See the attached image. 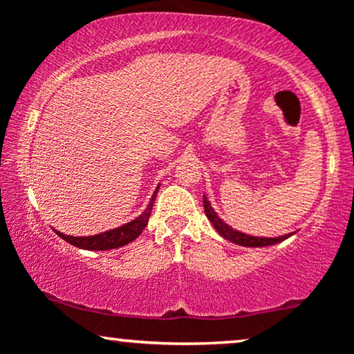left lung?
Here are the masks:
<instances>
[{"label": "left lung", "instance_id": "obj_1", "mask_svg": "<svg viewBox=\"0 0 354 354\" xmlns=\"http://www.w3.org/2000/svg\"><path fill=\"white\" fill-rule=\"evenodd\" d=\"M203 206H205L206 216H208L211 225L214 226V230H216L225 239L234 243V245L246 246V248H263V246L276 245V243H281L284 239L293 236V233H288V234H283V236H274V238H263V236H253V234H246L243 233V231L233 230L228 223L223 221V219L218 216L216 211L213 209V206H211V203L206 194H203Z\"/></svg>", "mask_w": 354, "mask_h": 354}]
</instances>
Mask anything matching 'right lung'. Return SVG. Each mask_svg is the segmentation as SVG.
Returning <instances> with one entry per match:
<instances>
[{"mask_svg": "<svg viewBox=\"0 0 354 354\" xmlns=\"http://www.w3.org/2000/svg\"><path fill=\"white\" fill-rule=\"evenodd\" d=\"M160 191V185L156 186V189L153 191V196L149 200L148 206H146L143 213L140 216L128 221L126 225L118 226V228H113L109 231H104V233L93 234V236H70V234H64L61 231H56L59 238H63L64 241H68L70 245L81 248V250H89V251H106V250H115V248H121L128 243H131L133 239H136L143 233L145 226L148 225L149 214H151L153 203L156 200V194Z\"/></svg>", "mask_w": 354, "mask_h": 354, "instance_id": "obj_1", "label": "right lung"}]
</instances>
